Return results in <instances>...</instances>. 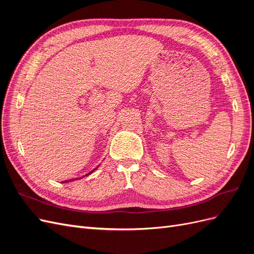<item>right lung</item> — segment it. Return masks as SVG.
Masks as SVG:
<instances>
[{"label":"right lung","mask_w":254,"mask_h":254,"mask_svg":"<svg viewBox=\"0 0 254 254\" xmlns=\"http://www.w3.org/2000/svg\"><path fill=\"white\" fill-rule=\"evenodd\" d=\"M96 168H97V167H95V168H94V170H93V171H92V172H94V171H95V170H96ZM92 172H90V173H89V174H87V175H86V176H88V175H90V174H91V173H92ZM83 177H84V176H83ZM77 179H78V178H76V179H72V180H66V181H64V182H71V181H74V180H77Z\"/></svg>","instance_id":"add662e5"}]
</instances>
